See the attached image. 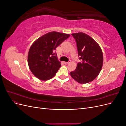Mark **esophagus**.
Here are the masks:
<instances>
[{"label":"esophagus","instance_id":"1","mask_svg":"<svg viewBox=\"0 0 126 126\" xmlns=\"http://www.w3.org/2000/svg\"><path fill=\"white\" fill-rule=\"evenodd\" d=\"M70 62H71V61H69V62H64V63L65 64H69V63Z\"/></svg>","mask_w":126,"mask_h":126}]
</instances>
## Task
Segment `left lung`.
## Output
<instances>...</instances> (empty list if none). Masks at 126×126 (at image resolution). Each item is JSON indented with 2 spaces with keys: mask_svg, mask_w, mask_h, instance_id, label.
Wrapping results in <instances>:
<instances>
[{
  "mask_svg": "<svg viewBox=\"0 0 126 126\" xmlns=\"http://www.w3.org/2000/svg\"><path fill=\"white\" fill-rule=\"evenodd\" d=\"M77 43L79 59L76 70L70 72L71 77L80 83L92 81L99 74L103 64V54L99 45L83 32L71 34Z\"/></svg>",
  "mask_w": 126,
  "mask_h": 126,
  "instance_id": "left-lung-1",
  "label": "left lung"
}]
</instances>
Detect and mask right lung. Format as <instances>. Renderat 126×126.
Returning a JSON list of instances; mask_svg holds the SVG:
<instances>
[{"label":"right lung","instance_id":"obj_1","mask_svg":"<svg viewBox=\"0 0 126 126\" xmlns=\"http://www.w3.org/2000/svg\"><path fill=\"white\" fill-rule=\"evenodd\" d=\"M69 34L52 32L37 39L30 47L28 55L30 70L41 80H48L55 76L61 66L56 48L69 38Z\"/></svg>","mask_w":126,"mask_h":126}]
</instances>
